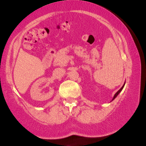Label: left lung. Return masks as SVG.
Wrapping results in <instances>:
<instances>
[{
  "label": "left lung",
  "mask_w": 146,
  "mask_h": 146,
  "mask_svg": "<svg viewBox=\"0 0 146 146\" xmlns=\"http://www.w3.org/2000/svg\"><path fill=\"white\" fill-rule=\"evenodd\" d=\"M124 84H123V86H122V88H121L120 89V90H118V91H117V92L115 93V96H114V97H113V100H114V99H115V98L116 97H117V95H118V94H119V93H120V91L122 90V89H123V86H124Z\"/></svg>",
  "instance_id": "8db88e82"
}]
</instances>
